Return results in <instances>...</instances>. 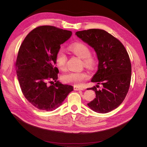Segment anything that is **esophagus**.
Returning a JSON list of instances; mask_svg holds the SVG:
<instances>
[{
  "label": "esophagus",
  "instance_id": "obj_1",
  "mask_svg": "<svg viewBox=\"0 0 147 147\" xmlns=\"http://www.w3.org/2000/svg\"><path fill=\"white\" fill-rule=\"evenodd\" d=\"M74 89L75 91H83L84 90V88H79L78 86H74Z\"/></svg>",
  "mask_w": 147,
  "mask_h": 147
}]
</instances>
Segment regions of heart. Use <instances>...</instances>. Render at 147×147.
I'll return each mask as SVG.
<instances>
[{
  "instance_id": "obj_1",
  "label": "heart",
  "mask_w": 147,
  "mask_h": 147,
  "mask_svg": "<svg viewBox=\"0 0 147 147\" xmlns=\"http://www.w3.org/2000/svg\"><path fill=\"white\" fill-rule=\"evenodd\" d=\"M69 50L73 54L83 59V63L85 67L93 68L95 63V58L91 55V51L87 45L82 42L72 44L68 47ZM67 57L62 50L57 52L55 58L56 65L58 69L64 70L66 68ZM88 78V75L83 72H70L61 76L62 81L65 84L80 85Z\"/></svg>"
}]
</instances>
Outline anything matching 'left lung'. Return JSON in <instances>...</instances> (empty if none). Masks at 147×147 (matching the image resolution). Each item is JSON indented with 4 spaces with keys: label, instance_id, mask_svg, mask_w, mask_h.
<instances>
[{
    "label": "left lung",
    "instance_id": "obj_1",
    "mask_svg": "<svg viewBox=\"0 0 147 147\" xmlns=\"http://www.w3.org/2000/svg\"><path fill=\"white\" fill-rule=\"evenodd\" d=\"M76 35L94 49L98 60V70L91 82L101 85L103 88L87 89L96 95L88 106L97 113L109 112L123 103L129 91L131 67L128 53L122 43L104 30L78 31Z\"/></svg>",
    "mask_w": 147,
    "mask_h": 147
}]
</instances>
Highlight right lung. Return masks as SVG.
<instances>
[{
    "label": "right lung",
    "instance_id": "right-lung-1",
    "mask_svg": "<svg viewBox=\"0 0 147 147\" xmlns=\"http://www.w3.org/2000/svg\"><path fill=\"white\" fill-rule=\"evenodd\" d=\"M71 35V31L54 26H39L29 33L19 49L16 63L17 79L25 98L38 109L55 110L73 91L72 86L57 80L59 70L54 67L61 44ZM49 80L56 83L49 86Z\"/></svg>",
    "mask_w": 147,
    "mask_h": 147
}]
</instances>
